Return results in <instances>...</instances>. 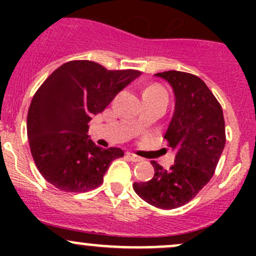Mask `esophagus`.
<instances>
[{
  "label": "esophagus",
  "instance_id": "esophagus-1",
  "mask_svg": "<svg viewBox=\"0 0 256 256\" xmlns=\"http://www.w3.org/2000/svg\"><path fill=\"white\" fill-rule=\"evenodd\" d=\"M126 156H128V158H130L132 162H140V161H142V158H141V157H138V154H132V152H128V154H126Z\"/></svg>",
  "mask_w": 256,
  "mask_h": 256
}]
</instances>
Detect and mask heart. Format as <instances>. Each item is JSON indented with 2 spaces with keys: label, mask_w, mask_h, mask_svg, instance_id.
I'll return each instance as SVG.
<instances>
[{
  "label": "heart",
  "mask_w": 256,
  "mask_h": 256,
  "mask_svg": "<svg viewBox=\"0 0 256 256\" xmlns=\"http://www.w3.org/2000/svg\"><path fill=\"white\" fill-rule=\"evenodd\" d=\"M166 92L164 89H162L161 86H156V85H154V86H150L147 88L146 90H144V92Z\"/></svg>",
  "instance_id": "heart-1"
}]
</instances>
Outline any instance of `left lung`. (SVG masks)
<instances>
[{"instance_id": "obj_1", "label": "left lung", "mask_w": 256, "mask_h": 256, "mask_svg": "<svg viewBox=\"0 0 256 256\" xmlns=\"http://www.w3.org/2000/svg\"><path fill=\"white\" fill-rule=\"evenodd\" d=\"M154 76L174 89V112L164 138L176 157L170 170L151 161L154 177L134 183V190L148 204L174 209L194 198L214 174L226 144V124L220 104L200 78L177 70Z\"/></svg>"}]
</instances>
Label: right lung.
I'll use <instances>...</instances> for the list:
<instances>
[{"mask_svg": "<svg viewBox=\"0 0 256 256\" xmlns=\"http://www.w3.org/2000/svg\"><path fill=\"white\" fill-rule=\"evenodd\" d=\"M141 72L108 70L90 60H72L53 72L33 96L27 116L30 154L47 182L66 192H86L100 186L118 147L102 148L88 135L92 115Z\"/></svg>", "mask_w": 256, "mask_h": 256, "instance_id": "obj_1", "label": "right lung"}]
</instances>
